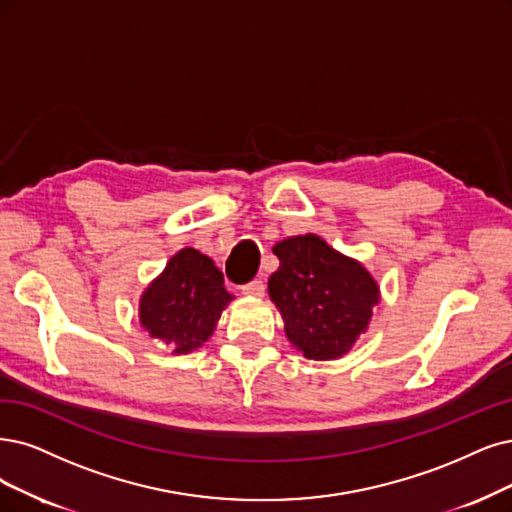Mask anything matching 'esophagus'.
<instances>
[{
	"instance_id": "esophagus-1",
	"label": "esophagus",
	"mask_w": 512,
	"mask_h": 512,
	"mask_svg": "<svg viewBox=\"0 0 512 512\" xmlns=\"http://www.w3.org/2000/svg\"><path fill=\"white\" fill-rule=\"evenodd\" d=\"M242 293L249 297H263L266 295V285H263V280H251L249 285L242 287Z\"/></svg>"
}]
</instances>
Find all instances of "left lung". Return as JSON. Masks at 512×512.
<instances>
[{
	"label": "left lung",
	"mask_w": 512,
	"mask_h": 512,
	"mask_svg": "<svg viewBox=\"0 0 512 512\" xmlns=\"http://www.w3.org/2000/svg\"><path fill=\"white\" fill-rule=\"evenodd\" d=\"M272 251L280 266L268 280V293L291 346L310 361L348 354L382 299L373 274L316 234L289 236Z\"/></svg>",
	"instance_id": "obj_1"
}]
</instances>
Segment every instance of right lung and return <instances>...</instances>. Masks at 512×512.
Returning <instances> with one entry per match:
<instances>
[{
  "mask_svg": "<svg viewBox=\"0 0 512 512\" xmlns=\"http://www.w3.org/2000/svg\"><path fill=\"white\" fill-rule=\"evenodd\" d=\"M232 299L215 261L185 246L141 293L139 323L173 354H187L208 342Z\"/></svg>",
  "mask_w": 512,
  "mask_h": 512,
  "instance_id": "obj_1",
  "label": "right lung"
}]
</instances>
